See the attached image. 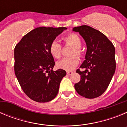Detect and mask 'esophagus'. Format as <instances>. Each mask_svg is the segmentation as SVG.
<instances>
[{"mask_svg": "<svg viewBox=\"0 0 127 127\" xmlns=\"http://www.w3.org/2000/svg\"><path fill=\"white\" fill-rule=\"evenodd\" d=\"M73 73H74V72L72 71H68V72H67V74L68 75H72Z\"/></svg>", "mask_w": 127, "mask_h": 127, "instance_id": "34e87169", "label": "esophagus"}]
</instances>
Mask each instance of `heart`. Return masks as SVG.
Instances as JSON below:
<instances>
[{
  "instance_id": "heart-1",
  "label": "heart",
  "mask_w": 127,
  "mask_h": 127,
  "mask_svg": "<svg viewBox=\"0 0 127 127\" xmlns=\"http://www.w3.org/2000/svg\"><path fill=\"white\" fill-rule=\"evenodd\" d=\"M62 40L65 43L71 44L74 48L72 51V55L80 56L81 55V41L79 37L75 33H69L62 37ZM50 51L51 55L56 58H59L61 57L62 46L58 41L54 40L50 45ZM79 64V59L77 57H65L57 63V67L60 69L67 71L73 70L77 65Z\"/></svg>"
}]
</instances>
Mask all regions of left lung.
Masks as SVG:
<instances>
[{"instance_id":"1","label":"left lung","mask_w":127,"mask_h":127,"mask_svg":"<svg viewBox=\"0 0 127 127\" xmlns=\"http://www.w3.org/2000/svg\"><path fill=\"white\" fill-rule=\"evenodd\" d=\"M72 30L79 32L87 47L85 60L80 66L86 70H76L81 79L74 85L75 89L85 98H96L106 90L115 72V48L104 33L89 26L76 27Z\"/></svg>"}]
</instances>
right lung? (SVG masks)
<instances>
[{"label": "right lung", "instance_id": "right-lung-1", "mask_svg": "<svg viewBox=\"0 0 127 127\" xmlns=\"http://www.w3.org/2000/svg\"><path fill=\"white\" fill-rule=\"evenodd\" d=\"M65 27H41L23 37L14 48V72L25 94L37 102L57 96L65 70L53 71L55 62L50 45Z\"/></svg>", "mask_w": 127, "mask_h": 127}]
</instances>
